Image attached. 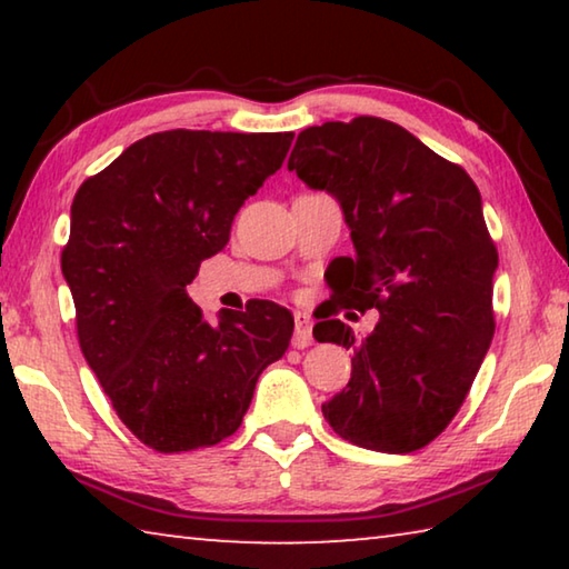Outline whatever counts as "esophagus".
<instances>
[{
    "label": "esophagus",
    "instance_id": "obj_1",
    "mask_svg": "<svg viewBox=\"0 0 569 569\" xmlns=\"http://www.w3.org/2000/svg\"><path fill=\"white\" fill-rule=\"evenodd\" d=\"M296 321V329H293V346L296 349H306V346H311L313 341V333H311V319H308L306 313H296L293 316Z\"/></svg>",
    "mask_w": 569,
    "mask_h": 569
}]
</instances>
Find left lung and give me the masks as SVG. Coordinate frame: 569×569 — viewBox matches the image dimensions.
Wrapping results in <instances>:
<instances>
[{
    "label": "left lung",
    "mask_w": 569,
    "mask_h": 569,
    "mask_svg": "<svg viewBox=\"0 0 569 569\" xmlns=\"http://www.w3.org/2000/svg\"><path fill=\"white\" fill-rule=\"evenodd\" d=\"M308 188L339 198L353 253L336 258L333 311L316 341L353 351L351 379L321 411L356 447L409 455L465 403L495 336L497 246L465 168L401 124L361 114L298 134L288 158ZM380 308L356 340L330 316Z\"/></svg>",
    "instance_id": "1"
}]
</instances>
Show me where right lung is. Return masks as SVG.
<instances>
[{"label":"right lung","mask_w":569,"mask_h":569,"mask_svg":"<svg viewBox=\"0 0 569 569\" xmlns=\"http://www.w3.org/2000/svg\"><path fill=\"white\" fill-rule=\"evenodd\" d=\"M293 132L166 130L88 178L72 200L62 273L80 349L120 421L176 455L233 435L293 319L271 301L203 321L188 283L283 166Z\"/></svg>","instance_id":"right-lung-1"}]
</instances>
